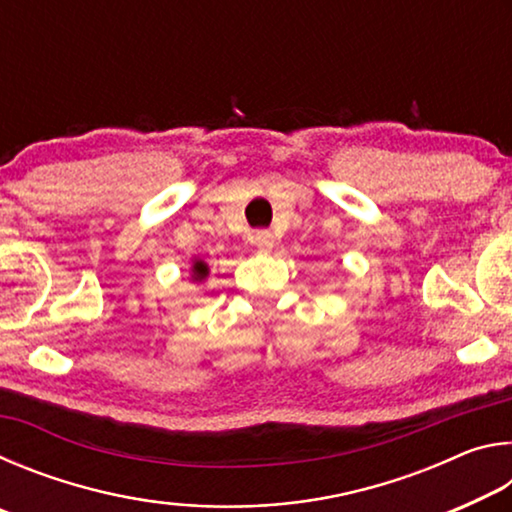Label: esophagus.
<instances>
[{
	"instance_id": "obj_1",
	"label": "esophagus",
	"mask_w": 512,
	"mask_h": 512,
	"mask_svg": "<svg viewBox=\"0 0 512 512\" xmlns=\"http://www.w3.org/2000/svg\"><path fill=\"white\" fill-rule=\"evenodd\" d=\"M253 244L257 246V250H262V253H268V250L273 248L275 244V237L271 230H257L255 237H253Z\"/></svg>"
}]
</instances>
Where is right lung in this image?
I'll return each mask as SVG.
<instances>
[{
  "mask_svg": "<svg viewBox=\"0 0 512 512\" xmlns=\"http://www.w3.org/2000/svg\"><path fill=\"white\" fill-rule=\"evenodd\" d=\"M194 273H196L198 277H205V275H207V266H205L203 262H196V264H194Z\"/></svg>",
  "mask_w": 512,
  "mask_h": 512,
  "instance_id": "1",
  "label": "right lung"
}]
</instances>
